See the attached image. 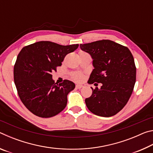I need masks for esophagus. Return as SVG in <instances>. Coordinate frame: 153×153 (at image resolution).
<instances>
[{"label":"esophagus","instance_id":"34e87169","mask_svg":"<svg viewBox=\"0 0 153 153\" xmlns=\"http://www.w3.org/2000/svg\"><path fill=\"white\" fill-rule=\"evenodd\" d=\"M76 88H78V89H80V88H82L83 87V85H82V84H76Z\"/></svg>","mask_w":153,"mask_h":153}]
</instances>
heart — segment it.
I'll list each match as a JSON object with an SVG mask.
<instances>
[{
  "mask_svg": "<svg viewBox=\"0 0 153 153\" xmlns=\"http://www.w3.org/2000/svg\"><path fill=\"white\" fill-rule=\"evenodd\" d=\"M72 77L76 81H80L82 80V79L83 78V76L82 74L80 73H74L73 75H72Z\"/></svg>",
  "mask_w": 153,
  "mask_h": 153,
  "instance_id": "heart-1",
  "label": "heart"
}]
</instances>
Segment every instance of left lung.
<instances>
[{"instance_id": "left-lung-1", "label": "left lung", "mask_w": 153, "mask_h": 153, "mask_svg": "<svg viewBox=\"0 0 153 153\" xmlns=\"http://www.w3.org/2000/svg\"><path fill=\"white\" fill-rule=\"evenodd\" d=\"M80 48L92 59L94 69L88 83L102 84L100 89L91 88V97L85 99L88 108L100 117L115 115L127 104L136 83L132 54L128 48L109 40L81 44Z\"/></svg>"}]
</instances>
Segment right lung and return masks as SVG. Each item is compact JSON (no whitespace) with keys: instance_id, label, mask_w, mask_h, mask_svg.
Wrapping results in <instances>:
<instances>
[{"instance_id":"right-lung-1","label":"right lung","mask_w":153,"mask_h":153,"mask_svg":"<svg viewBox=\"0 0 153 153\" xmlns=\"http://www.w3.org/2000/svg\"><path fill=\"white\" fill-rule=\"evenodd\" d=\"M78 46L40 41L25 46L20 51L14 66V82L21 100L33 114L51 117L65 108L67 94L76 85L67 79L56 84L51 73Z\"/></svg>"}]
</instances>
